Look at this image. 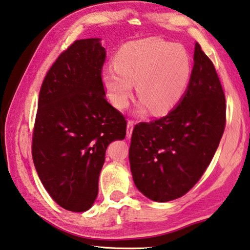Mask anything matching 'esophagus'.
Here are the masks:
<instances>
[{
	"label": "esophagus",
	"mask_w": 250,
	"mask_h": 250,
	"mask_svg": "<svg viewBox=\"0 0 250 250\" xmlns=\"http://www.w3.org/2000/svg\"><path fill=\"white\" fill-rule=\"evenodd\" d=\"M134 124H135V122H134V121H128L127 122V134H126V136H127V138H129L130 136H132Z\"/></svg>",
	"instance_id": "1"
}]
</instances>
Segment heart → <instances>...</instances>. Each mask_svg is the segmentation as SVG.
Returning <instances> with one entry per match:
<instances>
[{
    "label": "heart",
    "mask_w": 250,
    "mask_h": 250,
    "mask_svg": "<svg viewBox=\"0 0 250 250\" xmlns=\"http://www.w3.org/2000/svg\"><path fill=\"white\" fill-rule=\"evenodd\" d=\"M115 66L102 70L108 101L117 109L128 106L136 83L140 112L165 114L179 103L191 76V61L182 45L159 38L128 42L115 55Z\"/></svg>",
    "instance_id": "obj_1"
}]
</instances>
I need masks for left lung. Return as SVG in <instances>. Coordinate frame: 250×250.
<instances>
[{
	"label": "left lung",
	"instance_id": "left-lung-1",
	"mask_svg": "<svg viewBox=\"0 0 250 250\" xmlns=\"http://www.w3.org/2000/svg\"><path fill=\"white\" fill-rule=\"evenodd\" d=\"M190 82L167 116L134 127L129 164L145 197L167 202L194 187L210 164L226 126V99L214 66L195 43Z\"/></svg>",
	"mask_w": 250,
	"mask_h": 250
}]
</instances>
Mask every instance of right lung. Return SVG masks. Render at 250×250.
Listing matches in <instances>:
<instances>
[{"label":"right lung","mask_w":250,"mask_h":250,"mask_svg":"<svg viewBox=\"0 0 250 250\" xmlns=\"http://www.w3.org/2000/svg\"><path fill=\"white\" fill-rule=\"evenodd\" d=\"M101 39L77 40L42 83L32 137L38 175L63 209L83 212L98 194L106 148L124 140L125 117L105 98Z\"/></svg>","instance_id":"1"}]
</instances>
